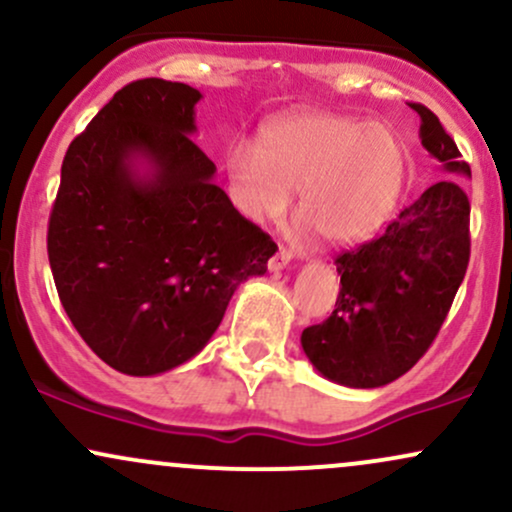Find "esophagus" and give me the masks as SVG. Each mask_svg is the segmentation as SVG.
Returning a JSON list of instances; mask_svg holds the SVG:
<instances>
[{
  "mask_svg": "<svg viewBox=\"0 0 512 512\" xmlns=\"http://www.w3.org/2000/svg\"><path fill=\"white\" fill-rule=\"evenodd\" d=\"M291 260H293L291 252L281 248V250L276 252V255L272 257V260H269V272H281V269L289 267V262H291Z\"/></svg>",
  "mask_w": 512,
  "mask_h": 512,
  "instance_id": "34e87169",
  "label": "esophagus"
}]
</instances>
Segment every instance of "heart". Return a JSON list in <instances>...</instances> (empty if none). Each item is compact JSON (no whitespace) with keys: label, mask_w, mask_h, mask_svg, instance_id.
<instances>
[{"label":"heart","mask_w":512,"mask_h":512,"mask_svg":"<svg viewBox=\"0 0 512 512\" xmlns=\"http://www.w3.org/2000/svg\"><path fill=\"white\" fill-rule=\"evenodd\" d=\"M409 154L385 122L298 113L264 129L260 146L226 154L233 202L250 219H279L298 192L296 219L325 243H351L383 226L407 180Z\"/></svg>","instance_id":"obj_1"}]
</instances>
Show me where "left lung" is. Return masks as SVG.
<instances>
[{"instance_id":"obj_1","label":"left lung","mask_w":512,"mask_h":512,"mask_svg":"<svg viewBox=\"0 0 512 512\" xmlns=\"http://www.w3.org/2000/svg\"><path fill=\"white\" fill-rule=\"evenodd\" d=\"M424 149L445 178L399 211L378 238L334 260L342 289L332 315L305 327L301 344L317 373L346 387H383L426 354L469 264V199L457 175L472 178L457 144L426 105Z\"/></svg>"}]
</instances>
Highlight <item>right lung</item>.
Returning a JSON list of instances; mask_svg holds the SVG:
<instances>
[{"label": "right lung", "instance_id": "right-lung-1", "mask_svg": "<svg viewBox=\"0 0 512 512\" xmlns=\"http://www.w3.org/2000/svg\"><path fill=\"white\" fill-rule=\"evenodd\" d=\"M199 98L178 81H132L62 161L48 226L57 293L93 354L127 375L197 356L276 252L192 142Z\"/></svg>", "mask_w": 512, "mask_h": 512}]
</instances>
